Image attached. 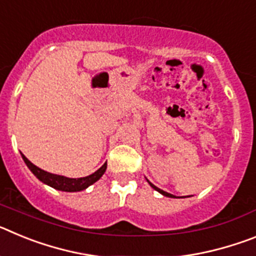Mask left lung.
Wrapping results in <instances>:
<instances>
[{"instance_id":"1","label":"left lung","mask_w":256,"mask_h":256,"mask_svg":"<svg viewBox=\"0 0 256 256\" xmlns=\"http://www.w3.org/2000/svg\"><path fill=\"white\" fill-rule=\"evenodd\" d=\"M148 184H150L151 187H152L154 190H155V191H158V192H160V194H162V195H164V196H166V198H176V196L174 195H172V194H168V192H165V191H162V190H160V188H158V187L155 186V184H152V183L150 182V180H148Z\"/></svg>"}]
</instances>
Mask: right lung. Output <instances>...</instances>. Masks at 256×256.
Listing matches in <instances>:
<instances>
[{
    "instance_id": "obj_1",
    "label": "right lung",
    "mask_w": 256,
    "mask_h": 256,
    "mask_svg": "<svg viewBox=\"0 0 256 256\" xmlns=\"http://www.w3.org/2000/svg\"><path fill=\"white\" fill-rule=\"evenodd\" d=\"M22 158L24 160V162L26 164L30 172L34 174L36 177L40 180V182H44V184L47 186L52 187V188L58 190V191H65V192H78V191H83L87 187H90L91 184H94V182L100 180L101 177L104 176L106 170V166L108 164H104L100 169H97L94 173L90 174L87 177H82V178H68L64 177V176H58V174H52L48 173V172L44 170V169L38 168L36 166L33 162H29L26 159V156L22 154Z\"/></svg>"
}]
</instances>
